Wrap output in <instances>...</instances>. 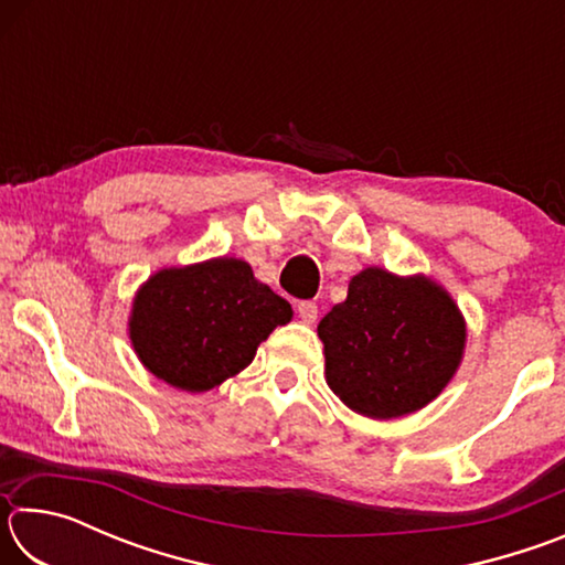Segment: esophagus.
I'll return each instance as SVG.
<instances>
[{
	"label": "esophagus",
	"mask_w": 565,
	"mask_h": 565,
	"mask_svg": "<svg viewBox=\"0 0 565 565\" xmlns=\"http://www.w3.org/2000/svg\"><path fill=\"white\" fill-rule=\"evenodd\" d=\"M296 313H299V319L303 323H313L319 317V306L313 301H299V306H296Z\"/></svg>",
	"instance_id": "obj_1"
}]
</instances>
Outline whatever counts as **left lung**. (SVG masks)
Returning a JSON list of instances; mask_svg holds the SVG:
<instances>
[{"mask_svg": "<svg viewBox=\"0 0 565 565\" xmlns=\"http://www.w3.org/2000/svg\"><path fill=\"white\" fill-rule=\"evenodd\" d=\"M327 381L343 404L369 418L424 408L451 381L466 327L441 286L424 276L366 269L319 323Z\"/></svg>", "mask_w": 565, "mask_h": 565, "instance_id": "obj_1", "label": "left lung"}]
</instances>
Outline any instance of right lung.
<instances>
[{"mask_svg": "<svg viewBox=\"0 0 565 565\" xmlns=\"http://www.w3.org/2000/svg\"><path fill=\"white\" fill-rule=\"evenodd\" d=\"M291 321V306L238 259L151 276L134 299L129 337L157 379L209 391L252 363L256 347Z\"/></svg>", "mask_w": 565, "mask_h": 565, "instance_id": "1", "label": "right lung"}]
</instances>
